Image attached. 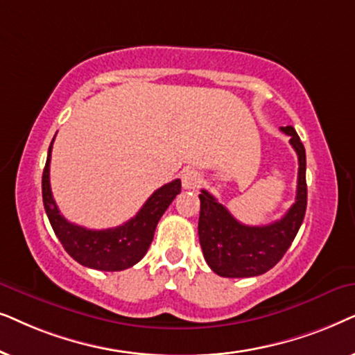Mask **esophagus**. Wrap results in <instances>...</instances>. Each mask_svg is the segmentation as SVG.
I'll list each match as a JSON object with an SVG mask.
<instances>
[{
    "label": "esophagus",
    "mask_w": 355,
    "mask_h": 355,
    "mask_svg": "<svg viewBox=\"0 0 355 355\" xmlns=\"http://www.w3.org/2000/svg\"><path fill=\"white\" fill-rule=\"evenodd\" d=\"M182 185L185 190H196L201 185V175L195 168H188L182 173Z\"/></svg>",
    "instance_id": "34e87169"
}]
</instances>
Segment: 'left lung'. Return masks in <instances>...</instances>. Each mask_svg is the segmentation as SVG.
Returning a JSON list of instances; mask_svg holds the SVG:
<instances>
[{
  "instance_id": "8db88e82",
  "label": "left lung",
  "mask_w": 355,
  "mask_h": 355,
  "mask_svg": "<svg viewBox=\"0 0 355 355\" xmlns=\"http://www.w3.org/2000/svg\"><path fill=\"white\" fill-rule=\"evenodd\" d=\"M299 155L295 202L284 217L268 225H245L211 193L201 190L198 235L206 263L222 277H253L279 263L299 232L306 209L305 148L292 126H282Z\"/></svg>"
}]
</instances>
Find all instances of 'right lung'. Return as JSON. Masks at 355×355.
Listing matches in <instances>:
<instances>
[{
  "label": "right lung",
  "mask_w": 355,
  "mask_h": 355,
  "mask_svg": "<svg viewBox=\"0 0 355 355\" xmlns=\"http://www.w3.org/2000/svg\"><path fill=\"white\" fill-rule=\"evenodd\" d=\"M55 139V138H53ZM51 141L46 155V164L42 175V196L45 212L53 232L71 258L83 266L101 271H123L135 266L149 250L154 239L155 227L170 202L182 191V182L173 180L155 190L138 214L123 225L105 230H92L71 224L60 214L50 188V159Z\"/></svg>",
  "instance_id": "obj_1"
}]
</instances>
